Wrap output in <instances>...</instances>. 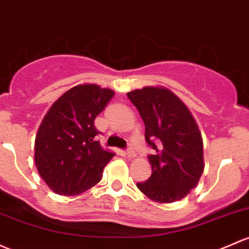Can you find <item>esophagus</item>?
Here are the masks:
<instances>
[{
    "instance_id": "esophagus-1",
    "label": "esophagus",
    "mask_w": 249,
    "mask_h": 249,
    "mask_svg": "<svg viewBox=\"0 0 249 249\" xmlns=\"http://www.w3.org/2000/svg\"><path fill=\"white\" fill-rule=\"evenodd\" d=\"M126 158L127 159H135L136 158V153L133 150H131V149H129V150L126 151Z\"/></svg>"
}]
</instances>
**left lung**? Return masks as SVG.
I'll use <instances>...</instances> for the list:
<instances>
[{
	"mask_svg": "<svg viewBox=\"0 0 249 249\" xmlns=\"http://www.w3.org/2000/svg\"><path fill=\"white\" fill-rule=\"evenodd\" d=\"M145 125L151 177L137 187L156 203H174L197 186L204 172L203 138L188 107L163 86H145L127 93Z\"/></svg>",
	"mask_w": 249,
	"mask_h": 249,
	"instance_id": "left-lung-1",
	"label": "left lung"
}]
</instances>
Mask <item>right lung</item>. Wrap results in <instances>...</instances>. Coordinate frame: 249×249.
Wrapping results in <instances>:
<instances>
[{"instance_id": "1", "label": "right lung", "mask_w": 249, "mask_h": 249, "mask_svg": "<svg viewBox=\"0 0 249 249\" xmlns=\"http://www.w3.org/2000/svg\"><path fill=\"white\" fill-rule=\"evenodd\" d=\"M114 96V90L82 83L59 96L41 120L35 142L38 173L54 193L76 196L103 178L114 156L95 141L94 119Z\"/></svg>"}]
</instances>
